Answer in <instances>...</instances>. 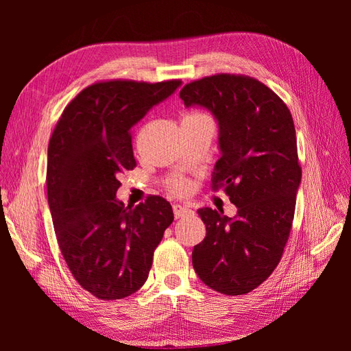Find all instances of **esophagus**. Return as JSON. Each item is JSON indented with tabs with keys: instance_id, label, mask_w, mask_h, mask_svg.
I'll return each mask as SVG.
<instances>
[{
	"instance_id": "esophagus-1",
	"label": "esophagus",
	"mask_w": 351,
	"mask_h": 351,
	"mask_svg": "<svg viewBox=\"0 0 351 351\" xmlns=\"http://www.w3.org/2000/svg\"><path fill=\"white\" fill-rule=\"evenodd\" d=\"M173 210H174V217H176V219H178V218H182V217L187 215L189 212H192V209H190L189 206H186V205H178V204L173 206Z\"/></svg>"
}]
</instances>
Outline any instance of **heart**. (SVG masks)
Segmentation results:
<instances>
[{
  "instance_id": "heart-1",
  "label": "heart",
  "mask_w": 351,
  "mask_h": 351,
  "mask_svg": "<svg viewBox=\"0 0 351 351\" xmlns=\"http://www.w3.org/2000/svg\"><path fill=\"white\" fill-rule=\"evenodd\" d=\"M186 117H205V115H202V114H190V115H186ZM174 187H176L177 192H184V190H186V183L184 182H177Z\"/></svg>"
}]
</instances>
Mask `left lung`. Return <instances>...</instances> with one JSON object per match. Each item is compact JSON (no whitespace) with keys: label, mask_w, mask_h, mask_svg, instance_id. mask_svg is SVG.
<instances>
[{"label":"left lung","mask_w":351,"mask_h":351,"mask_svg":"<svg viewBox=\"0 0 351 351\" xmlns=\"http://www.w3.org/2000/svg\"><path fill=\"white\" fill-rule=\"evenodd\" d=\"M180 98L214 115L221 156L210 182L237 206L232 218L197 209L206 237L193 249L195 272L218 293L246 294L277 268L290 236L302 183L293 117L268 86L247 76L200 79Z\"/></svg>","instance_id":"1"}]
</instances>
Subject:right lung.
Masks as SVG:
<instances>
[{
  "label": "right lung",
  "mask_w": 351,
  "mask_h": 351,
  "mask_svg": "<svg viewBox=\"0 0 351 351\" xmlns=\"http://www.w3.org/2000/svg\"><path fill=\"white\" fill-rule=\"evenodd\" d=\"M180 80L95 83L74 98L48 145V205L60 250L73 277L102 300L136 293L154 250L174 221L164 197L124 206L119 177L136 167L130 132Z\"/></svg>",
  "instance_id": "obj_1"
}]
</instances>
